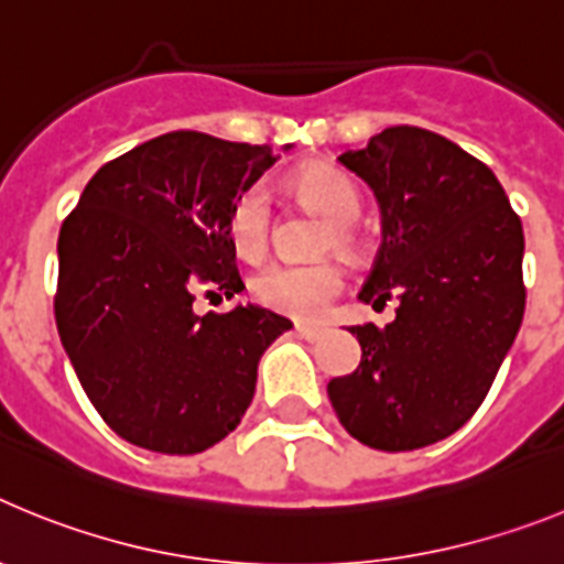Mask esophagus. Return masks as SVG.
I'll use <instances>...</instances> for the list:
<instances>
[{
    "instance_id": "obj_1",
    "label": "esophagus",
    "mask_w": 564,
    "mask_h": 564,
    "mask_svg": "<svg viewBox=\"0 0 564 564\" xmlns=\"http://www.w3.org/2000/svg\"><path fill=\"white\" fill-rule=\"evenodd\" d=\"M296 336L305 338V341H318V338L325 336V327H318V325H296Z\"/></svg>"
}]
</instances>
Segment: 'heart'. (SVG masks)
Masks as SVG:
<instances>
[{"label": "heart", "mask_w": 564, "mask_h": 564, "mask_svg": "<svg viewBox=\"0 0 564 564\" xmlns=\"http://www.w3.org/2000/svg\"><path fill=\"white\" fill-rule=\"evenodd\" d=\"M293 188L302 194V200L316 206L327 220L336 223L333 242L338 248L356 246L352 223L361 214V194L350 174L327 166V163H313L293 174ZM226 231L239 257L259 259L268 251L273 231V208L271 194L262 183H253L237 194V200L228 208ZM341 288L344 271L336 262H311V265L271 262L251 279V296L259 305L293 318H318L341 293Z\"/></svg>", "instance_id": "obj_1"}]
</instances>
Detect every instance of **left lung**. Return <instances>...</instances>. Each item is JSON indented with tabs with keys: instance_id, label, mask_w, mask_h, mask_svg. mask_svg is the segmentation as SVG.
<instances>
[{
	"instance_id": "left-lung-1",
	"label": "left lung",
	"mask_w": 564,
	"mask_h": 564,
	"mask_svg": "<svg viewBox=\"0 0 564 564\" xmlns=\"http://www.w3.org/2000/svg\"><path fill=\"white\" fill-rule=\"evenodd\" d=\"M338 161L381 208V248L358 299H395L398 311L387 327H350L361 364L327 395L364 446L421 449L475 415L514 344L522 223L495 172L430 129H383Z\"/></svg>"
}]
</instances>
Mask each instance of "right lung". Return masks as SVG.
Masks as SVG:
<instances>
[{
    "label": "right lung",
    "mask_w": 564,
    "mask_h": 564,
    "mask_svg": "<svg viewBox=\"0 0 564 564\" xmlns=\"http://www.w3.org/2000/svg\"><path fill=\"white\" fill-rule=\"evenodd\" d=\"M291 149V147H285ZM276 163L271 147L169 132L104 163L58 234L56 325L84 392L123 441L197 455L237 430L257 364L291 322L246 291L228 208Z\"/></svg>",
    "instance_id": "right-lung-1"
}]
</instances>
